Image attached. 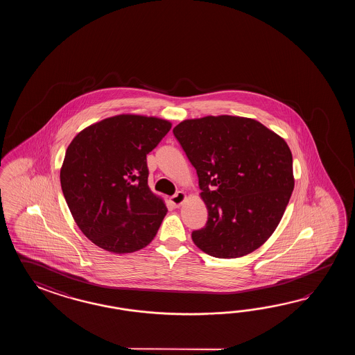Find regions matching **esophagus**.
Here are the masks:
<instances>
[{
  "label": "esophagus",
  "instance_id": "1",
  "mask_svg": "<svg viewBox=\"0 0 355 355\" xmlns=\"http://www.w3.org/2000/svg\"><path fill=\"white\" fill-rule=\"evenodd\" d=\"M185 199H187L185 193H182V191H178L175 196L170 198V202L174 204L175 207H180L181 204L184 203V200H185Z\"/></svg>",
  "mask_w": 355,
  "mask_h": 355
}]
</instances>
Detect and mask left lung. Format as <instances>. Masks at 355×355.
Masks as SVG:
<instances>
[{
    "mask_svg": "<svg viewBox=\"0 0 355 355\" xmlns=\"http://www.w3.org/2000/svg\"><path fill=\"white\" fill-rule=\"evenodd\" d=\"M196 167L207 225L191 239L211 257L232 259L259 249L275 228L295 188L292 152L261 123L231 115L188 119L175 127Z\"/></svg>",
    "mask_w": 355,
    "mask_h": 355,
    "instance_id": "8db88e82",
    "label": "left lung"
}]
</instances>
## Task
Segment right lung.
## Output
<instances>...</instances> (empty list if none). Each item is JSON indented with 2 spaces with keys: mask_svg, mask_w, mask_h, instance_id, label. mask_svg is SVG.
Here are the masks:
<instances>
[{
  "mask_svg": "<svg viewBox=\"0 0 355 355\" xmlns=\"http://www.w3.org/2000/svg\"><path fill=\"white\" fill-rule=\"evenodd\" d=\"M170 121L121 114L81 130L68 146L60 187L83 234L101 249L128 254L157 234L167 208L148 188L147 155Z\"/></svg>",
  "mask_w": 355,
  "mask_h": 355,
  "instance_id": "right-lung-1",
  "label": "right lung"
}]
</instances>
